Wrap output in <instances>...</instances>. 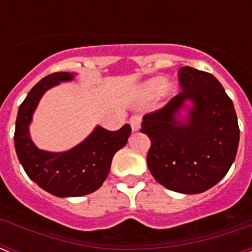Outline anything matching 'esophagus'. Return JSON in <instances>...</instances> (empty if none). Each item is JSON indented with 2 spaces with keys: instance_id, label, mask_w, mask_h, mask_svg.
<instances>
[{
  "instance_id": "34e87169",
  "label": "esophagus",
  "mask_w": 252,
  "mask_h": 252,
  "mask_svg": "<svg viewBox=\"0 0 252 252\" xmlns=\"http://www.w3.org/2000/svg\"><path fill=\"white\" fill-rule=\"evenodd\" d=\"M130 125L132 131H139L141 127V117L140 116H132L130 119Z\"/></svg>"
}]
</instances>
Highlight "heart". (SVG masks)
Instances as JSON below:
<instances>
[{"mask_svg": "<svg viewBox=\"0 0 252 252\" xmlns=\"http://www.w3.org/2000/svg\"><path fill=\"white\" fill-rule=\"evenodd\" d=\"M137 92L145 99L153 98L159 93L164 98H170L175 93V84L170 81H166L164 75H157L140 84Z\"/></svg>", "mask_w": 252, "mask_h": 252, "instance_id": "heart-1", "label": "heart"}]
</instances>
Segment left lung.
<instances>
[{
    "label": "left lung",
    "instance_id": "8db88e82",
    "mask_svg": "<svg viewBox=\"0 0 252 252\" xmlns=\"http://www.w3.org/2000/svg\"><path fill=\"white\" fill-rule=\"evenodd\" d=\"M182 91L162 110L142 117L150 137L148 166L158 183L183 194L206 192L235 161L240 128L232 101L215 75L179 69Z\"/></svg>",
    "mask_w": 252,
    "mask_h": 252
}]
</instances>
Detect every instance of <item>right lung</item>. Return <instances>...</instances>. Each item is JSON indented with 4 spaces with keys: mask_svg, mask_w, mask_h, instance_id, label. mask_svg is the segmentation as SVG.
<instances>
[{
    "mask_svg": "<svg viewBox=\"0 0 252 252\" xmlns=\"http://www.w3.org/2000/svg\"><path fill=\"white\" fill-rule=\"evenodd\" d=\"M77 73L46 75L26 95L17 112L15 149L28 177L55 197H81L99 188L110 173L112 158L127 144L130 125L108 131L97 125L78 145L65 151L41 150L30 135V125L43 95L53 87L74 81Z\"/></svg>",
    "mask_w": 252,
    "mask_h": 252,
    "instance_id": "add662e5",
    "label": "right lung"
}]
</instances>
